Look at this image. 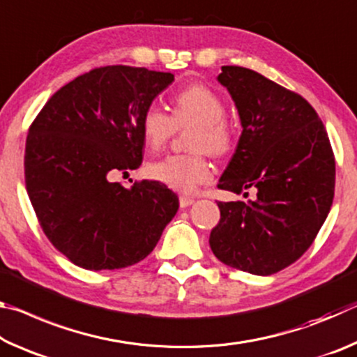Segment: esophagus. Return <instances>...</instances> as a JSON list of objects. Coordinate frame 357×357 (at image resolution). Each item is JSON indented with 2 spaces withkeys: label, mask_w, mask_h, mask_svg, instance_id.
<instances>
[{
  "label": "esophagus",
  "mask_w": 357,
  "mask_h": 357,
  "mask_svg": "<svg viewBox=\"0 0 357 357\" xmlns=\"http://www.w3.org/2000/svg\"><path fill=\"white\" fill-rule=\"evenodd\" d=\"M190 204H193V198L185 197V195L179 197V206L181 208H187V206H190Z\"/></svg>",
  "instance_id": "obj_1"
}]
</instances>
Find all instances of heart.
I'll return each instance as SVG.
<instances>
[{
	"label": "heart",
	"mask_w": 357,
	"mask_h": 357,
	"mask_svg": "<svg viewBox=\"0 0 357 357\" xmlns=\"http://www.w3.org/2000/svg\"><path fill=\"white\" fill-rule=\"evenodd\" d=\"M172 114L149 105L140 118L143 143L151 151L164 148L174 129L192 126L185 146L189 154L168 155L148 165V174L154 181L181 193H192L211 179V167L204 151L213 155L228 153L233 143V129L225 119V104L214 89L193 83L172 98Z\"/></svg>",
	"instance_id": "b5f03b06"
}]
</instances>
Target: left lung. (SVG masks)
Segmentation results:
<instances>
[{
  "mask_svg": "<svg viewBox=\"0 0 357 357\" xmlns=\"http://www.w3.org/2000/svg\"><path fill=\"white\" fill-rule=\"evenodd\" d=\"M217 82L243 126L219 187L253 189L257 197L217 203L220 220L209 245L227 266L271 275L304 255L323 227L334 198V153L321 119L299 94L239 66H222Z\"/></svg>",
  "mask_w": 357,
  "mask_h": 357,
  "instance_id": "obj_1",
  "label": "left lung"
}]
</instances>
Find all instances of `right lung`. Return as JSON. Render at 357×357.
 <instances>
[{
	"label": "right lung",
	"mask_w": 357,
	"mask_h": 357,
	"mask_svg": "<svg viewBox=\"0 0 357 357\" xmlns=\"http://www.w3.org/2000/svg\"><path fill=\"white\" fill-rule=\"evenodd\" d=\"M174 82L130 66L93 69L48 99L28 130L25 183L45 236L89 271L146 258L178 213L176 193L157 181L128 187L119 173L142 165L140 118Z\"/></svg>",
	"instance_id": "1"
}]
</instances>
